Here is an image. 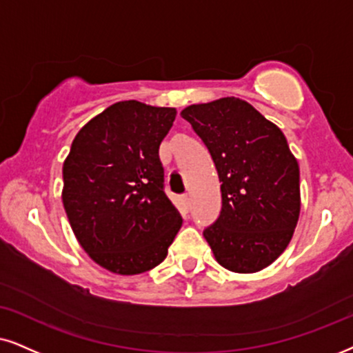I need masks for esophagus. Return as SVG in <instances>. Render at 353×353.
<instances>
[{
    "instance_id": "obj_1",
    "label": "esophagus",
    "mask_w": 353,
    "mask_h": 353,
    "mask_svg": "<svg viewBox=\"0 0 353 353\" xmlns=\"http://www.w3.org/2000/svg\"><path fill=\"white\" fill-rule=\"evenodd\" d=\"M179 202H181V205H182V207H184L185 210H189L190 208V197H189V195H181V197H179Z\"/></svg>"
}]
</instances>
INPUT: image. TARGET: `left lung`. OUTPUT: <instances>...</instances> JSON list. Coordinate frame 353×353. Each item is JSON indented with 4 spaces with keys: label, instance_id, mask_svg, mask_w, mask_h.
Returning a JSON list of instances; mask_svg holds the SVG:
<instances>
[{
    "label": "left lung",
    "instance_id": "obj_1",
    "mask_svg": "<svg viewBox=\"0 0 353 353\" xmlns=\"http://www.w3.org/2000/svg\"><path fill=\"white\" fill-rule=\"evenodd\" d=\"M202 138L221 182V212L203 230L218 264L238 274L270 265L300 216V168L287 138L249 102L223 97L181 112Z\"/></svg>",
    "mask_w": 353,
    "mask_h": 353
}]
</instances>
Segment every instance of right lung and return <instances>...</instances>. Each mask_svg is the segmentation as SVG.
<instances>
[{"mask_svg":"<svg viewBox=\"0 0 353 353\" xmlns=\"http://www.w3.org/2000/svg\"><path fill=\"white\" fill-rule=\"evenodd\" d=\"M176 109L122 101L74 137L63 163V207L71 230L104 269L151 270L166 259L182 218L164 194L159 145Z\"/></svg>","mask_w":353,"mask_h":353,"instance_id":"1","label":"right lung"}]
</instances>
